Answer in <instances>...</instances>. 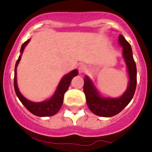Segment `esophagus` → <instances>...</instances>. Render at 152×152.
I'll use <instances>...</instances> for the list:
<instances>
[{"instance_id":"obj_1","label":"esophagus","mask_w":152,"mask_h":152,"mask_svg":"<svg viewBox=\"0 0 152 152\" xmlns=\"http://www.w3.org/2000/svg\"><path fill=\"white\" fill-rule=\"evenodd\" d=\"M78 71H79V72L80 73H84L85 72L87 71V67L85 65V64H80V65H79V67H78Z\"/></svg>"}]
</instances>
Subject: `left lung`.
<instances>
[{
	"label": "left lung",
	"instance_id": "8db88e82",
	"mask_svg": "<svg viewBox=\"0 0 152 152\" xmlns=\"http://www.w3.org/2000/svg\"><path fill=\"white\" fill-rule=\"evenodd\" d=\"M118 42L123 47V56L129 73V85L120 98H111L100 96L98 90L88 76L84 78L83 90L88 108L95 115L102 117H111L117 115L131 102L136 87V66L133 57L130 44L123 36H119Z\"/></svg>",
	"mask_w": 152,
	"mask_h": 152
}]
</instances>
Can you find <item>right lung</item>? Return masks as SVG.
<instances>
[{
    "mask_svg": "<svg viewBox=\"0 0 152 152\" xmlns=\"http://www.w3.org/2000/svg\"><path fill=\"white\" fill-rule=\"evenodd\" d=\"M30 42V39L25 42L24 43L22 44L21 47V55L18 57V60L16 63L15 66V72H14V89L16 92V95L18 96V99L21 103L26 107V108L33 113L34 115H37L39 117H46V116H52V115H55L59 110V109L62 107L63 104V99H64V95L65 92L67 91L69 85L71 83V80L74 77L77 75L78 71L77 69L71 71L70 72L64 75L59 82L58 85L57 90L54 92V95L51 97L48 100L45 101L40 102V103H34V102L30 101L27 100L26 98L22 95L18 90V85H17V78H16V68L18 66L19 61L21 60V55L23 54V50L26 46L28 44V42Z\"/></svg>",
    "mask_w": 152,
    "mask_h": 152,
    "instance_id": "1",
    "label": "right lung"
}]
</instances>
